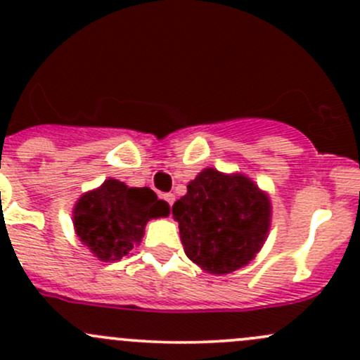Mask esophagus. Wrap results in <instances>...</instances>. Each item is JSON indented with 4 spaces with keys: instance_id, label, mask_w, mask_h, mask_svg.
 Masks as SVG:
<instances>
[{
    "instance_id": "obj_1",
    "label": "esophagus",
    "mask_w": 360,
    "mask_h": 360,
    "mask_svg": "<svg viewBox=\"0 0 360 360\" xmlns=\"http://www.w3.org/2000/svg\"><path fill=\"white\" fill-rule=\"evenodd\" d=\"M164 200L169 203V205H172V203L176 202V195H174V193H165Z\"/></svg>"
}]
</instances>
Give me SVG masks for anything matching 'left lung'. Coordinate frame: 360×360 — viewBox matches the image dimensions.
Masks as SVG:
<instances>
[{
	"label": "left lung",
	"mask_w": 360,
	"mask_h": 360,
	"mask_svg": "<svg viewBox=\"0 0 360 360\" xmlns=\"http://www.w3.org/2000/svg\"><path fill=\"white\" fill-rule=\"evenodd\" d=\"M271 198L248 176L203 169L172 207L184 253L209 274L241 269L255 259L271 228Z\"/></svg>",
	"instance_id": "8db88e82"
}]
</instances>
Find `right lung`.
I'll list each match as a JSON object with an SVG mask.
<instances>
[{"mask_svg":"<svg viewBox=\"0 0 360 360\" xmlns=\"http://www.w3.org/2000/svg\"><path fill=\"white\" fill-rule=\"evenodd\" d=\"M170 207L150 188H129L119 179L103 181L82 193L72 210L74 231L101 262H115L141 243L146 222L167 217Z\"/></svg>","mask_w":360,"mask_h":360,"instance_id":"add662e5","label":"right lung"}]
</instances>
